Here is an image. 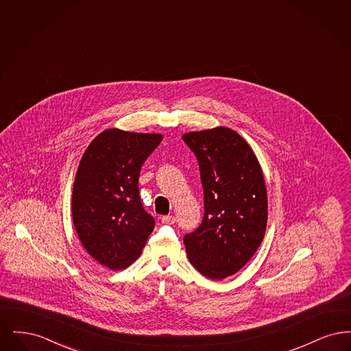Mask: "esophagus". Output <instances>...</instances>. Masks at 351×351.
Instances as JSON below:
<instances>
[{
	"label": "esophagus",
	"instance_id": "34e87169",
	"mask_svg": "<svg viewBox=\"0 0 351 351\" xmlns=\"http://www.w3.org/2000/svg\"><path fill=\"white\" fill-rule=\"evenodd\" d=\"M175 221H176L175 216H165V217L162 218V222H163L165 225H173Z\"/></svg>",
	"mask_w": 351,
	"mask_h": 351
}]
</instances>
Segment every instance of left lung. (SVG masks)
Here are the masks:
<instances>
[{
  "label": "left lung",
  "mask_w": 351,
  "mask_h": 351,
  "mask_svg": "<svg viewBox=\"0 0 351 351\" xmlns=\"http://www.w3.org/2000/svg\"><path fill=\"white\" fill-rule=\"evenodd\" d=\"M196 155L204 189L200 226L184 235L192 266L212 280L238 272L261 246L267 226L262 168L247 142L232 129L183 135Z\"/></svg>",
  "instance_id": "8db88e82"
}]
</instances>
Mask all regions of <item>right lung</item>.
Here are the masks:
<instances>
[{
	"instance_id": "obj_1",
	"label": "right lung",
	"mask_w": 351,
	"mask_h": 351,
	"mask_svg": "<svg viewBox=\"0 0 351 351\" xmlns=\"http://www.w3.org/2000/svg\"><path fill=\"white\" fill-rule=\"evenodd\" d=\"M162 138L108 129L84 152L73 184L72 218L84 249L105 267H129L154 230L155 219L143 208L138 180Z\"/></svg>"
}]
</instances>
